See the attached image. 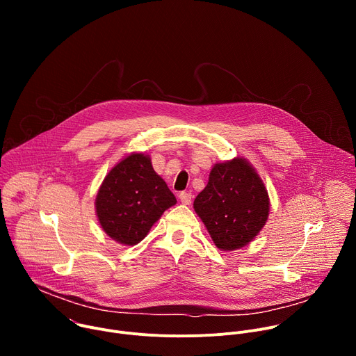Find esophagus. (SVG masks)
Wrapping results in <instances>:
<instances>
[{
	"mask_svg": "<svg viewBox=\"0 0 356 356\" xmlns=\"http://www.w3.org/2000/svg\"><path fill=\"white\" fill-rule=\"evenodd\" d=\"M179 198H180V201L183 202V204H190L191 200H193V195H191V193L181 191V193L179 194Z\"/></svg>",
	"mask_w": 356,
	"mask_h": 356,
	"instance_id": "34e87169",
	"label": "esophagus"
}]
</instances>
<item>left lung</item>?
I'll use <instances>...</instances> for the list:
<instances>
[{
	"mask_svg": "<svg viewBox=\"0 0 356 356\" xmlns=\"http://www.w3.org/2000/svg\"><path fill=\"white\" fill-rule=\"evenodd\" d=\"M194 210L214 243L235 250L255 238L269 216V197L261 177L245 159L217 163Z\"/></svg>",
	"mask_w": 356,
	"mask_h": 356,
	"instance_id": "1",
	"label": "left lung"
}]
</instances>
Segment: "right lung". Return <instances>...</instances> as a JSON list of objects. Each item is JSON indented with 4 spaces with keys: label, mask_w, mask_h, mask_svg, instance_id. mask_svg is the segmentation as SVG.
I'll return each instance as SVG.
<instances>
[{
    "label": "right lung",
    "mask_w": 356,
    "mask_h": 356,
    "mask_svg": "<svg viewBox=\"0 0 356 356\" xmlns=\"http://www.w3.org/2000/svg\"><path fill=\"white\" fill-rule=\"evenodd\" d=\"M176 204V197L143 154H132L106 176L97 198L98 221L108 236L136 245L161 216Z\"/></svg>",
    "instance_id": "obj_1"
}]
</instances>
